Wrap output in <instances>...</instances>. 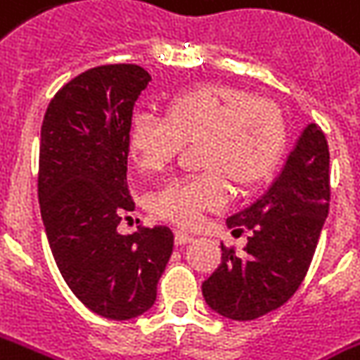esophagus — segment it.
Here are the masks:
<instances>
[{"label": "esophagus", "instance_id": "34e87169", "mask_svg": "<svg viewBox=\"0 0 360 360\" xmlns=\"http://www.w3.org/2000/svg\"><path fill=\"white\" fill-rule=\"evenodd\" d=\"M188 241H193V236H191V233L181 232V230L175 232V243H177V245H185Z\"/></svg>", "mask_w": 360, "mask_h": 360}]
</instances>
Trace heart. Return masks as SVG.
<instances>
[{"label":"heart","instance_id":"1","mask_svg":"<svg viewBox=\"0 0 360 360\" xmlns=\"http://www.w3.org/2000/svg\"><path fill=\"white\" fill-rule=\"evenodd\" d=\"M197 144L205 173L172 181L150 200L155 216L183 228L228 202V182L250 193L271 179L285 152V120L271 101L216 84L173 95L165 119L138 112L128 128V152L144 173L167 169L185 146Z\"/></svg>","mask_w":360,"mask_h":360}]
</instances>
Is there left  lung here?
Segmentation results:
<instances>
[{"label":"left lung","mask_w":360,"mask_h":360,"mask_svg":"<svg viewBox=\"0 0 360 360\" xmlns=\"http://www.w3.org/2000/svg\"><path fill=\"white\" fill-rule=\"evenodd\" d=\"M329 148L308 124L267 193L228 218L251 236L243 253L222 245V261L202 283L206 304L224 318L257 320L288 302L310 269L329 210Z\"/></svg>","instance_id":"8db88e82"}]
</instances>
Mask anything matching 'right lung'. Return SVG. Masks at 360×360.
I'll return each instance as SVG.
<instances>
[{
	"label": "right lung",
	"instance_id": "1",
	"mask_svg": "<svg viewBox=\"0 0 360 360\" xmlns=\"http://www.w3.org/2000/svg\"><path fill=\"white\" fill-rule=\"evenodd\" d=\"M148 82L136 64L91 68L58 89L40 128L39 202L50 250L77 300L109 320L154 306L173 251L167 226L117 232L134 210L128 128Z\"/></svg>",
	"mask_w": 360,
	"mask_h": 360
}]
</instances>
